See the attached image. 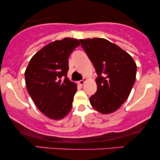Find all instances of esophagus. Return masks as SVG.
Listing matches in <instances>:
<instances>
[{"instance_id": "1", "label": "esophagus", "mask_w": 160, "mask_h": 160, "mask_svg": "<svg viewBox=\"0 0 160 160\" xmlns=\"http://www.w3.org/2000/svg\"><path fill=\"white\" fill-rule=\"evenodd\" d=\"M86 80V78H83V79H82V80H80V81H78V84H79V85H80V86H82L84 83H85Z\"/></svg>"}]
</instances>
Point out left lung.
<instances>
[{
  "label": "left lung",
  "instance_id": "1",
  "mask_svg": "<svg viewBox=\"0 0 160 160\" xmlns=\"http://www.w3.org/2000/svg\"><path fill=\"white\" fill-rule=\"evenodd\" d=\"M80 42L98 75L91 105L102 113H113L127 100L135 81L136 64L128 53L104 38Z\"/></svg>",
  "mask_w": 160,
  "mask_h": 160
}]
</instances>
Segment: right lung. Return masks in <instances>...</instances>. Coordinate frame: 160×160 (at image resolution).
Segmentation results:
<instances>
[{"label":"right lung","instance_id":"right-lung-1","mask_svg":"<svg viewBox=\"0 0 160 160\" xmlns=\"http://www.w3.org/2000/svg\"><path fill=\"white\" fill-rule=\"evenodd\" d=\"M80 42L66 38L49 43L31 58L25 72L27 90L42 113L64 118L72 108L77 85L67 78L68 58Z\"/></svg>","mask_w":160,"mask_h":160}]
</instances>
